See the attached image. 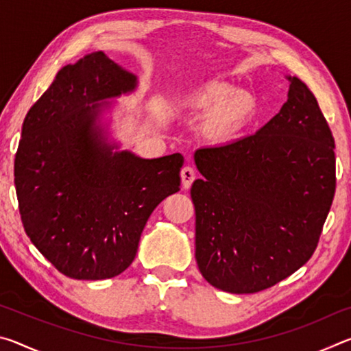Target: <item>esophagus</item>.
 Segmentation results:
<instances>
[{
	"label": "esophagus",
	"mask_w": 351,
	"mask_h": 351,
	"mask_svg": "<svg viewBox=\"0 0 351 351\" xmlns=\"http://www.w3.org/2000/svg\"><path fill=\"white\" fill-rule=\"evenodd\" d=\"M181 181H182V187L189 189L195 181V170L192 167H189V165L187 167H184L181 170Z\"/></svg>",
	"instance_id": "esophagus-1"
}]
</instances>
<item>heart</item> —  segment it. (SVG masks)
<instances>
[{"label":"heart","mask_w":351,"mask_h":351,"mask_svg":"<svg viewBox=\"0 0 351 351\" xmlns=\"http://www.w3.org/2000/svg\"><path fill=\"white\" fill-rule=\"evenodd\" d=\"M190 114L209 116V130L218 138H228L246 125L254 114V100L235 88L219 82L199 86L186 99Z\"/></svg>","instance_id":"b5f03b06"}]
</instances>
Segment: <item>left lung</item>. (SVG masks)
Returning <instances> with one entry per match:
<instances>
[{"mask_svg": "<svg viewBox=\"0 0 351 351\" xmlns=\"http://www.w3.org/2000/svg\"><path fill=\"white\" fill-rule=\"evenodd\" d=\"M288 80V100L257 133L195 152V258L226 293H258L304 266L335 197V138L314 94Z\"/></svg>", "mask_w": 351, "mask_h": 351, "instance_id": "1", "label": "left lung"}]
</instances>
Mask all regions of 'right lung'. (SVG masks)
<instances>
[{
  "mask_svg": "<svg viewBox=\"0 0 351 351\" xmlns=\"http://www.w3.org/2000/svg\"><path fill=\"white\" fill-rule=\"evenodd\" d=\"M138 79L102 51L66 64L31 110L15 154V189L34 246L66 277L125 271L152 212L180 190V153L142 159L112 152L99 116Z\"/></svg>",
  "mask_w": 351,
  "mask_h": 351,
  "instance_id": "obj_1",
  "label": "right lung"
}]
</instances>
